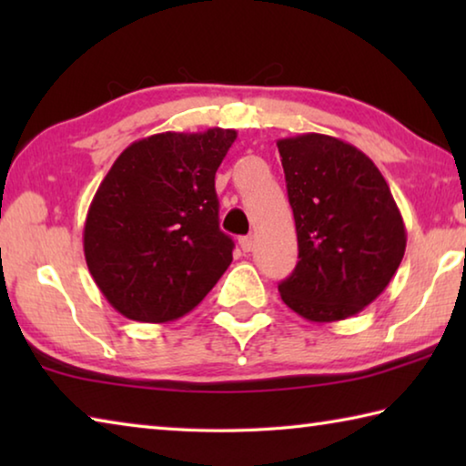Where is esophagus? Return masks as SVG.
Masks as SVG:
<instances>
[{"label":"esophagus","mask_w":466,"mask_h":466,"mask_svg":"<svg viewBox=\"0 0 466 466\" xmlns=\"http://www.w3.org/2000/svg\"><path fill=\"white\" fill-rule=\"evenodd\" d=\"M238 244L244 252H250L252 248H255V238H252V236H242Z\"/></svg>","instance_id":"34e87169"}]
</instances>
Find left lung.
Returning a JSON list of instances; mask_svg holds the SVG:
<instances>
[{"label": "left lung", "mask_w": 466, "mask_h": 466, "mask_svg": "<svg viewBox=\"0 0 466 466\" xmlns=\"http://www.w3.org/2000/svg\"><path fill=\"white\" fill-rule=\"evenodd\" d=\"M298 234V265L281 299L312 322L372 304L403 261L407 230L380 170L356 146L322 136L278 141Z\"/></svg>", "instance_id": "1"}]
</instances>
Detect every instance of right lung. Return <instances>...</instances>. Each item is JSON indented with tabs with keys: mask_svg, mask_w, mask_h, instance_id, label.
<instances>
[{
	"mask_svg": "<svg viewBox=\"0 0 466 466\" xmlns=\"http://www.w3.org/2000/svg\"><path fill=\"white\" fill-rule=\"evenodd\" d=\"M234 129L156 133L123 149L90 203L84 255L102 296L139 322L191 312L232 263L216 172Z\"/></svg>",
	"mask_w": 466,
	"mask_h": 466,
	"instance_id": "right-lung-1",
	"label": "right lung"
}]
</instances>
